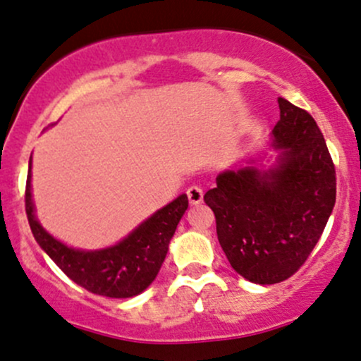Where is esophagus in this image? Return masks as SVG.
<instances>
[{
    "label": "esophagus",
    "instance_id": "34e87169",
    "mask_svg": "<svg viewBox=\"0 0 361 361\" xmlns=\"http://www.w3.org/2000/svg\"><path fill=\"white\" fill-rule=\"evenodd\" d=\"M187 197H188V202H190L192 206H199V204L202 202V197H204L202 188L195 187V185H192V187H188Z\"/></svg>",
    "mask_w": 361,
    "mask_h": 361
}]
</instances>
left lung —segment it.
<instances>
[{
	"mask_svg": "<svg viewBox=\"0 0 361 361\" xmlns=\"http://www.w3.org/2000/svg\"><path fill=\"white\" fill-rule=\"evenodd\" d=\"M279 107L276 164L225 171L204 195L231 268L261 286L283 282L305 264L336 204V168L320 128L286 98Z\"/></svg>",
	"mask_w": 361,
	"mask_h": 361,
	"instance_id": "8db88e82",
	"label": "left lung"
}]
</instances>
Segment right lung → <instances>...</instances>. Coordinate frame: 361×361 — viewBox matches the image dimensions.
<instances>
[{
  "label": "right lung",
  "mask_w": 361,
  "mask_h": 361,
  "mask_svg": "<svg viewBox=\"0 0 361 361\" xmlns=\"http://www.w3.org/2000/svg\"><path fill=\"white\" fill-rule=\"evenodd\" d=\"M187 207L188 199L183 193L152 214L119 244L100 250L72 249L53 238L36 219L30 199L29 164L25 212L34 238L72 282L98 295L133 298L145 290L161 270L169 240Z\"/></svg>",
  "instance_id": "right-lung-1"
}]
</instances>
